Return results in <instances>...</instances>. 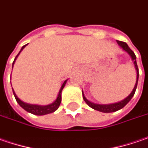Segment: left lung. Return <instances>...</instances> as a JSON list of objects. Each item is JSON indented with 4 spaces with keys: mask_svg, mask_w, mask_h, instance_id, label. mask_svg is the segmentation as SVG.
Here are the masks:
<instances>
[{
    "mask_svg": "<svg viewBox=\"0 0 148 148\" xmlns=\"http://www.w3.org/2000/svg\"><path fill=\"white\" fill-rule=\"evenodd\" d=\"M117 43L119 44V45L123 49L125 50L126 52H127L129 55L131 56L132 58V60L134 63V65H135V68H136V70H137V81H136V84L134 86V88L132 91V93L129 94V96H127L126 98L125 99L121 101V102H119V103H112V104H104V105H102V104H96V103H91L90 101L87 99L85 98V96L84 95V93H83V99L85 101L89 107H91L92 108L95 109V110H98V111H100V112H116L119 109L123 108V107L125 106L126 104L132 99V98L133 97L134 93H135V91H136V88H137V86H138V77H139V72H138V64H137V61H136V55L134 54V52L132 51L131 49L128 47V45L126 44L125 42L120 41V40H117Z\"/></svg>",
    "mask_w": 148,
    "mask_h": 148,
    "instance_id": "obj_1",
    "label": "left lung"
}]
</instances>
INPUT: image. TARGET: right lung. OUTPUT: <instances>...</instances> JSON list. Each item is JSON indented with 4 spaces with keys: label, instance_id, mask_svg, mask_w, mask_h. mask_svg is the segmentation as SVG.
<instances>
[{
    "label": "right lung",
    "instance_id": "right-lung-1",
    "mask_svg": "<svg viewBox=\"0 0 148 148\" xmlns=\"http://www.w3.org/2000/svg\"><path fill=\"white\" fill-rule=\"evenodd\" d=\"M26 45H25L23 46L22 48H21V51L19 52V54L21 52V50H22L23 49L25 48ZM19 54L16 56V58H15V60H14V61H13V64H12V65H14V63L16 61V58L18 57ZM66 81L67 80H65L64 82L63 85L61 86V88H60V92H59V95H58L56 100H55L53 103L49 104V105H46V106H40V105H34V104L25 103L22 102L21 100L20 99L16 96V94L15 93V92H14V90H13V93H14V96H15V98H16V102H17V103L20 104V106L21 107V108H23L25 111L30 112V113H32V114H35V115H45V114H48V113L54 112L55 111H56V110L58 109V108L60 107V103H61V92L62 90H63V88H64V85H65V84H66Z\"/></svg>",
    "mask_w": 148,
    "mask_h": 148
}]
</instances>
